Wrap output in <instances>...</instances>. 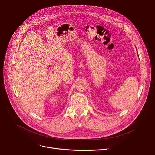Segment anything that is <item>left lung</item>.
<instances>
[{
	"instance_id": "1",
	"label": "left lung",
	"mask_w": 155,
	"mask_h": 155,
	"mask_svg": "<svg viewBox=\"0 0 155 155\" xmlns=\"http://www.w3.org/2000/svg\"><path fill=\"white\" fill-rule=\"evenodd\" d=\"M137 54H138V53H137Z\"/></svg>"
}]
</instances>
